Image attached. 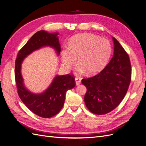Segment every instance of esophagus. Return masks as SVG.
<instances>
[{
	"mask_svg": "<svg viewBox=\"0 0 146 146\" xmlns=\"http://www.w3.org/2000/svg\"><path fill=\"white\" fill-rule=\"evenodd\" d=\"M75 81H76V85L78 86L81 83V78L78 77H76L75 78Z\"/></svg>",
	"mask_w": 146,
	"mask_h": 146,
	"instance_id": "esophagus-1",
	"label": "esophagus"
}]
</instances>
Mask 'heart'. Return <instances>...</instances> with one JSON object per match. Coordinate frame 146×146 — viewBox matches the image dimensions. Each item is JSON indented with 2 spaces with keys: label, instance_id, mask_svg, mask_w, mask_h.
I'll use <instances>...</instances> for the list:
<instances>
[{
  "label": "heart",
  "instance_id": "b5f03b06",
  "mask_svg": "<svg viewBox=\"0 0 146 146\" xmlns=\"http://www.w3.org/2000/svg\"><path fill=\"white\" fill-rule=\"evenodd\" d=\"M111 51V44L107 39L90 33L78 34L70 39L68 49L61 51L62 65L68 69L75 64L77 58L78 73L86 71L88 75H94L105 67Z\"/></svg>",
  "mask_w": 146,
  "mask_h": 146
}]
</instances>
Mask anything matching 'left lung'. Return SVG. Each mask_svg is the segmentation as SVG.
<instances>
[{
    "mask_svg": "<svg viewBox=\"0 0 146 146\" xmlns=\"http://www.w3.org/2000/svg\"><path fill=\"white\" fill-rule=\"evenodd\" d=\"M114 53L107 66L96 76L82 80L86 87L85 103L96 114L111 111L124 98L131 81V64L129 55L117 39L112 37Z\"/></svg>",
    "mask_w": 146,
    "mask_h": 146,
    "instance_id": "1",
    "label": "left lung"
}]
</instances>
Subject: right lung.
Listing matches in <instances>:
<instances>
[{
  "mask_svg": "<svg viewBox=\"0 0 146 146\" xmlns=\"http://www.w3.org/2000/svg\"><path fill=\"white\" fill-rule=\"evenodd\" d=\"M58 32L41 30L35 33L19 50L15 63V80L20 99L31 111L44 118L58 114L64 105L66 91L76 86L73 76L56 75L50 85L41 93H34L25 87L21 74L23 61L35 50L45 47L54 48L57 55L61 52Z\"/></svg>",
  "mask_w": 146,
  "mask_h": 146,
  "instance_id": "add662e5",
  "label": "right lung"
}]
</instances>
